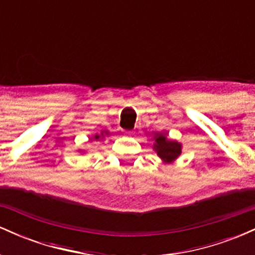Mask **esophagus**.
<instances>
[{
	"mask_svg": "<svg viewBox=\"0 0 255 255\" xmlns=\"http://www.w3.org/2000/svg\"><path fill=\"white\" fill-rule=\"evenodd\" d=\"M124 131H125V133H127V134H130V133H133L134 130H126V129H125Z\"/></svg>",
	"mask_w": 255,
	"mask_h": 255,
	"instance_id": "esophagus-1",
	"label": "esophagus"
}]
</instances>
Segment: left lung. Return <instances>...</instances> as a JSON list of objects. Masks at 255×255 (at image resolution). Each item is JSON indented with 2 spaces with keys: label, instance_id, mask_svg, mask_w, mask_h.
Returning a JSON list of instances; mask_svg holds the SVG:
<instances>
[{
  "label": "left lung",
  "instance_id": "8db88e82",
  "mask_svg": "<svg viewBox=\"0 0 255 255\" xmlns=\"http://www.w3.org/2000/svg\"><path fill=\"white\" fill-rule=\"evenodd\" d=\"M158 156L162 158L164 162L170 163L180 156L181 145L176 141H169L166 140L164 134H158L156 136V144H154Z\"/></svg>",
  "mask_w": 255,
  "mask_h": 255
}]
</instances>
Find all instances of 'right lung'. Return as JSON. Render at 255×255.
<instances>
[{
    "label": "right lung",
    "instance_id": "1",
    "mask_svg": "<svg viewBox=\"0 0 255 255\" xmlns=\"http://www.w3.org/2000/svg\"><path fill=\"white\" fill-rule=\"evenodd\" d=\"M98 137H99V135H96V139H98Z\"/></svg>",
    "mask_w": 255,
    "mask_h": 255
}]
</instances>
